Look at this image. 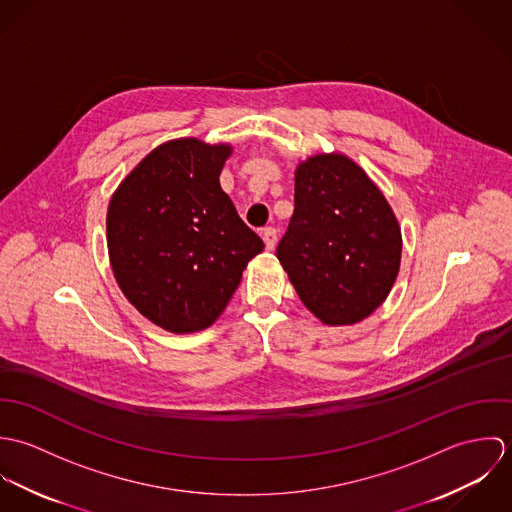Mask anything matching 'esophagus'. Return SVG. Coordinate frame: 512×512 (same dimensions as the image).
I'll list each match as a JSON object with an SVG mask.
<instances>
[{
    "label": "esophagus",
    "instance_id": "esophagus-1",
    "mask_svg": "<svg viewBox=\"0 0 512 512\" xmlns=\"http://www.w3.org/2000/svg\"><path fill=\"white\" fill-rule=\"evenodd\" d=\"M262 238H264L266 248H268V250H274V246H276V242H278V230L272 228V226H266V228L262 230Z\"/></svg>",
    "mask_w": 512,
    "mask_h": 512
}]
</instances>
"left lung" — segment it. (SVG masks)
I'll list each match as a JSON object with an SVG mask.
<instances>
[{
  "label": "left lung",
  "mask_w": 512,
  "mask_h": 512,
  "mask_svg": "<svg viewBox=\"0 0 512 512\" xmlns=\"http://www.w3.org/2000/svg\"><path fill=\"white\" fill-rule=\"evenodd\" d=\"M276 256L325 325H355L392 290L402 232L382 191L343 153H319L295 169V209Z\"/></svg>",
  "instance_id": "8db88e82"
}]
</instances>
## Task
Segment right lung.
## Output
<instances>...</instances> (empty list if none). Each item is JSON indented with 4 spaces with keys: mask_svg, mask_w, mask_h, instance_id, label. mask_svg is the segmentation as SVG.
<instances>
[{
    "mask_svg": "<svg viewBox=\"0 0 512 512\" xmlns=\"http://www.w3.org/2000/svg\"><path fill=\"white\" fill-rule=\"evenodd\" d=\"M228 144L179 138L149 151L106 215L114 278L128 301L169 333L219 319L262 238L238 217L219 175Z\"/></svg>",
    "mask_w": 512,
    "mask_h": 512,
    "instance_id": "add662e5",
    "label": "right lung"
}]
</instances>
